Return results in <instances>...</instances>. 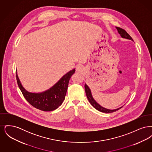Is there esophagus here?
I'll return each mask as SVG.
<instances>
[{
    "label": "esophagus",
    "instance_id": "1",
    "mask_svg": "<svg viewBox=\"0 0 152 152\" xmlns=\"http://www.w3.org/2000/svg\"><path fill=\"white\" fill-rule=\"evenodd\" d=\"M84 70V68L81 65H78L76 67V71L78 72H81Z\"/></svg>",
    "mask_w": 152,
    "mask_h": 152
}]
</instances>
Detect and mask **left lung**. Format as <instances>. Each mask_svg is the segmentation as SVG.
Here are the masks:
<instances>
[{
    "instance_id": "left-lung-1",
    "label": "left lung",
    "mask_w": 152,
    "mask_h": 152,
    "mask_svg": "<svg viewBox=\"0 0 152 152\" xmlns=\"http://www.w3.org/2000/svg\"><path fill=\"white\" fill-rule=\"evenodd\" d=\"M116 28L117 29L118 33L120 34L121 36L123 38H125L127 39H129L132 41H133V39L131 37V36L127 33V32L124 30V29L120 28V27H116ZM85 89H86V93L87 95V98L88 101H89V102L91 103V104L94 107V108L96 109L97 110H98L99 111L101 112H104V113H112L113 112H116V110H118V109L121 108L123 107L119 108L116 109H113V110H110V109H108L104 108L102 107H101V105H100L96 101H95L94 99L93 98L92 94H91V91L89 89V88L88 87L86 84H85Z\"/></svg>"
}]
</instances>
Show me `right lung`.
I'll list each match as a JSON object with an SVG mask.
<instances>
[{
  "instance_id": "right-lung-1",
  "label": "right lung",
  "mask_w": 152,
  "mask_h": 152,
  "mask_svg": "<svg viewBox=\"0 0 152 152\" xmlns=\"http://www.w3.org/2000/svg\"><path fill=\"white\" fill-rule=\"evenodd\" d=\"M75 72V69L66 73L53 87L42 93H31L22 86L16 73V80L22 94L34 107L45 112L54 110L60 107L65 99L69 81Z\"/></svg>"
}]
</instances>
